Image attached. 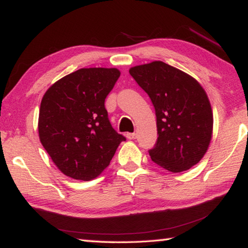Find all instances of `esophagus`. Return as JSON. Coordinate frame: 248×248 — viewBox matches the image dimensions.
I'll use <instances>...</instances> for the list:
<instances>
[{"label":"esophagus","mask_w":248,"mask_h":248,"mask_svg":"<svg viewBox=\"0 0 248 248\" xmlns=\"http://www.w3.org/2000/svg\"><path fill=\"white\" fill-rule=\"evenodd\" d=\"M125 137H127L129 140H132V139H136L137 134L136 133H127V134H125Z\"/></svg>","instance_id":"1"}]
</instances>
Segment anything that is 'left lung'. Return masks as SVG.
<instances>
[{
  "label": "left lung",
  "instance_id": "left-lung-1",
  "mask_svg": "<svg viewBox=\"0 0 248 248\" xmlns=\"http://www.w3.org/2000/svg\"><path fill=\"white\" fill-rule=\"evenodd\" d=\"M129 73L155 108L158 137L149 151L152 161L171 173L199 163L213 131L211 104L200 83L163 61L132 66Z\"/></svg>",
  "mask_w": 248,
  "mask_h": 248
}]
</instances>
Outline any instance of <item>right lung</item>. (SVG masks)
I'll list each match as a JSON object with an SVG mask.
<instances>
[{
	"mask_svg": "<svg viewBox=\"0 0 248 248\" xmlns=\"http://www.w3.org/2000/svg\"><path fill=\"white\" fill-rule=\"evenodd\" d=\"M119 77L116 68H83L60 78L45 93L39 139L65 176L96 178L125 140L112 129L105 108V98Z\"/></svg>",
	"mask_w": 248,
	"mask_h": 248,
	"instance_id": "add662e5",
	"label": "right lung"
}]
</instances>
